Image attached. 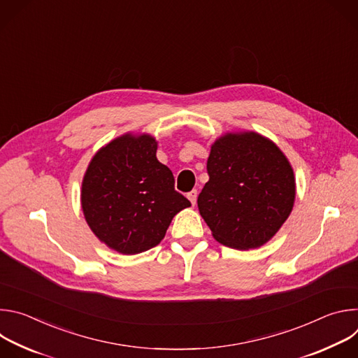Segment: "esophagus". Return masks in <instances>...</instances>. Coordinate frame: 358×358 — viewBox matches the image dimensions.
Segmentation results:
<instances>
[{
	"label": "esophagus",
	"instance_id": "34e87169",
	"mask_svg": "<svg viewBox=\"0 0 358 358\" xmlns=\"http://www.w3.org/2000/svg\"><path fill=\"white\" fill-rule=\"evenodd\" d=\"M196 195H198L196 189H192V191H189V192L187 194V198L191 201L192 206H195V202H196Z\"/></svg>",
	"mask_w": 358,
	"mask_h": 358
}]
</instances>
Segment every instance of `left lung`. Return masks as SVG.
<instances>
[{"instance_id":"left-lung-1","label":"left lung","mask_w":358,"mask_h":358,"mask_svg":"<svg viewBox=\"0 0 358 358\" xmlns=\"http://www.w3.org/2000/svg\"><path fill=\"white\" fill-rule=\"evenodd\" d=\"M207 171L210 180L198 195V210L222 245L262 246L290 215L293 170L279 147L264 136H222L211 147Z\"/></svg>"}]
</instances>
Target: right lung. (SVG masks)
I'll return each mask as SVG.
<instances>
[{"mask_svg":"<svg viewBox=\"0 0 358 358\" xmlns=\"http://www.w3.org/2000/svg\"><path fill=\"white\" fill-rule=\"evenodd\" d=\"M151 136H122L100 148L82 184V210L109 248L134 255L157 246L173 217L191 206L174 188L171 170L157 157Z\"/></svg>","mask_w":358,"mask_h":358,"instance_id":"right-lung-1","label":"right lung"}]
</instances>
